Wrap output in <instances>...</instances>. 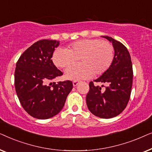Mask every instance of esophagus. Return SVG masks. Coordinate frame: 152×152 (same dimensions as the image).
<instances>
[{"mask_svg": "<svg viewBox=\"0 0 152 152\" xmlns=\"http://www.w3.org/2000/svg\"><path fill=\"white\" fill-rule=\"evenodd\" d=\"M79 83H80V81H77V80H75L72 82V84H73V86H76Z\"/></svg>", "mask_w": 152, "mask_h": 152, "instance_id": "1", "label": "esophagus"}]
</instances>
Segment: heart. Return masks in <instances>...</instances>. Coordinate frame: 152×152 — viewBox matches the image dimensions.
Here are the masks:
<instances>
[{"instance_id":"obj_1","label":"heart","mask_w":152,"mask_h":152,"mask_svg":"<svg viewBox=\"0 0 152 152\" xmlns=\"http://www.w3.org/2000/svg\"><path fill=\"white\" fill-rule=\"evenodd\" d=\"M66 77L70 80L86 79L101 75L111 67L114 59V48L109 41L100 39H86L71 43L65 49L58 48L53 56L56 66L65 68Z\"/></svg>"}]
</instances>
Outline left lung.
<instances>
[{
    "instance_id": "1",
    "label": "left lung",
    "mask_w": 152,
    "mask_h": 152,
    "mask_svg": "<svg viewBox=\"0 0 152 152\" xmlns=\"http://www.w3.org/2000/svg\"><path fill=\"white\" fill-rule=\"evenodd\" d=\"M112 42L115 50L111 67L93 81L107 85L102 87L89 83L86 100L89 111L101 118H111L121 113L129 100L133 83V68L131 56L124 45L110 37L103 36Z\"/></svg>"
}]
</instances>
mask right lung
Instances as JSON below:
<instances>
[{"mask_svg":"<svg viewBox=\"0 0 152 152\" xmlns=\"http://www.w3.org/2000/svg\"><path fill=\"white\" fill-rule=\"evenodd\" d=\"M59 42L38 41L28 48L16 62L14 84L20 103L29 115L37 119H48L63 109L73 85L70 80L51 81L63 75L54 65L53 57Z\"/></svg>","mask_w":152,"mask_h":152,"instance_id":"right-lung-1","label":"right lung"}]
</instances>
